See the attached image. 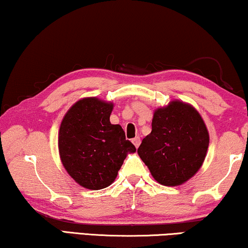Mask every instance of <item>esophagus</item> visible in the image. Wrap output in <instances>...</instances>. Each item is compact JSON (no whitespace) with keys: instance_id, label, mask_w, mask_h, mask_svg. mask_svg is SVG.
<instances>
[{"instance_id":"1","label":"esophagus","mask_w":248,"mask_h":248,"mask_svg":"<svg viewBox=\"0 0 248 248\" xmlns=\"http://www.w3.org/2000/svg\"><path fill=\"white\" fill-rule=\"evenodd\" d=\"M132 144L135 145L136 148H138L139 145H140V138H139V137H135L134 139H132Z\"/></svg>"}]
</instances>
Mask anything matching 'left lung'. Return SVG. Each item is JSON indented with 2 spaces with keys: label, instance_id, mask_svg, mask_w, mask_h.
Masks as SVG:
<instances>
[{
  "label": "left lung",
  "instance_id": "left-lung-1",
  "mask_svg": "<svg viewBox=\"0 0 248 248\" xmlns=\"http://www.w3.org/2000/svg\"><path fill=\"white\" fill-rule=\"evenodd\" d=\"M208 146L207 127L198 111L173 101L155 111L152 132L142 139L138 154L158 183L175 186L198 172Z\"/></svg>",
  "mask_w": 248,
  "mask_h": 248
}]
</instances>
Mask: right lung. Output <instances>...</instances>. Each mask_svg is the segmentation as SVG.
Returning a JSON list of instances; mask_svg holds the SVG:
<instances>
[{
  "mask_svg": "<svg viewBox=\"0 0 248 248\" xmlns=\"http://www.w3.org/2000/svg\"><path fill=\"white\" fill-rule=\"evenodd\" d=\"M112 103L96 97L79 100L65 114L58 148L69 175L79 186L101 190L116 180L127 153L136 147L119 124H111Z\"/></svg>",
  "mask_w": 248,
  "mask_h": 248,
  "instance_id": "obj_1",
  "label": "right lung"
}]
</instances>
